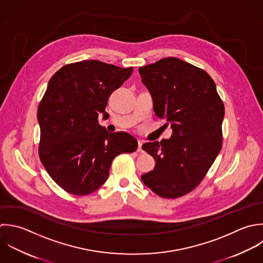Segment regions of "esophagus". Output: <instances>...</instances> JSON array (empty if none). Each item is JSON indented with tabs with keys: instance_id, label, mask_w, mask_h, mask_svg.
I'll return each mask as SVG.
<instances>
[{
	"instance_id": "esophagus-1",
	"label": "esophagus",
	"mask_w": 263,
	"mask_h": 263,
	"mask_svg": "<svg viewBox=\"0 0 263 263\" xmlns=\"http://www.w3.org/2000/svg\"><path fill=\"white\" fill-rule=\"evenodd\" d=\"M142 145H143V143H142L141 141H138V148H137V152H138V153H144Z\"/></svg>"
}]
</instances>
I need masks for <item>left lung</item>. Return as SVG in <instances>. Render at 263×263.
<instances>
[{
  "label": "left lung",
  "mask_w": 263,
  "mask_h": 263,
  "mask_svg": "<svg viewBox=\"0 0 263 263\" xmlns=\"http://www.w3.org/2000/svg\"><path fill=\"white\" fill-rule=\"evenodd\" d=\"M138 71L156 116L172 129L169 139L142 145L156 165L141 180L162 198H178L203 180L218 156L224 105L212 78L179 58H163Z\"/></svg>",
  "instance_id": "left-lung-1"
}]
</instances>
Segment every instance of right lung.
Segmentation results:
<instances>
[{
  "instance_id": "add662e5",
  "label": "right lung",
  "mask_w": 263,
  "mask_h": 263,
  "mask_svg": "<svg viewBox=\"0 0 263 263\" xmlns=\"http://www.w3.org/2000/svg\"><path fill=\"white\" fill-rule=\"evenodd\" d=\"M133 67L98 60L62 66L50 79L39 104V156L51 178L64 191L89 195L107 179L114 159L137 149L127 132L109 133L98 124L108 97L129 79Z\"/></svg>"
}]
</instances>
